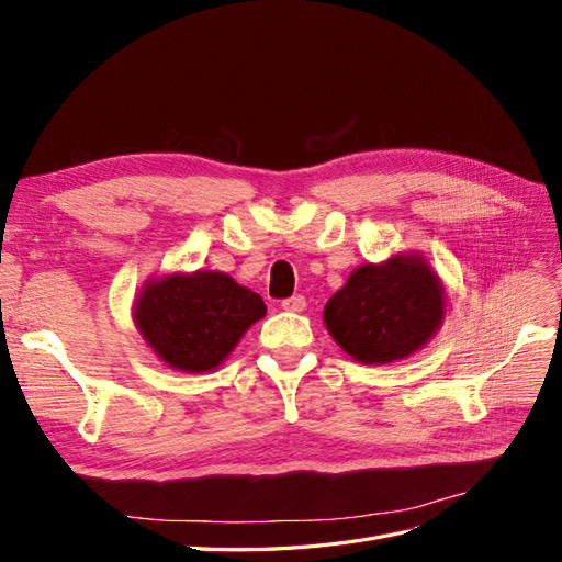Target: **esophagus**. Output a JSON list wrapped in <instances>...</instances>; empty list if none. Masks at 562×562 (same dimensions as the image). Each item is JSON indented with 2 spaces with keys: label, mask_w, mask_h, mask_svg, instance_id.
I'll return each instance as SVG.
<instances>
[{
  "label": "esophagus",
  "mask_w": 562,
  "mask_h": 562,
  "mask_svg": "<svg viewBox=\"0 0 562 562\" xmlns=\"http://www.w3.org/2000/svg\"><path fill=\"white\" fill-rule=\"evenodd\" d=\"M281 307H283L285 312H304V307H307V300H304L302 295H293V297L283 300Z\"/></svg>",
  "instance_id": "1"
}]
</instances>
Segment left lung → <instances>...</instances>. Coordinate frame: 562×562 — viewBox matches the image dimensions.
<instances>
[{
  "mask_svg": "<svg viewBox=\"0 0 562 562\" xmlns=\"http://www.w3.org/2000/svg\"><path fill=\"white\" fill-rule=\"evenodd\" d=\"M446 321V285L422 252H394L356 267L326 302L323 323L347 356L363 366L403 361Z\"/></svg>",
  "mask_w": 562,
  "mask_h": 562,
  "instance_id": "8db88e82",
  "label": "left lung"
}]
</instances>
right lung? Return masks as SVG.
<instances>
[{"instance_id":"right-lung-1","label":"right lung","mask_w":562,"mask_h":562,"mask_svg":"<svg viewBox=\"0 0 562 562\" xmlns=\"http://www.w3.org/2000/svg\"><path fill=\"white\" fill-rule=\"evenodd\" d=\"M265 314L258 293L211 269L151 277L133 302V323L147 347L190 375L215 370Z\"/></svg>"}]
</instances>
